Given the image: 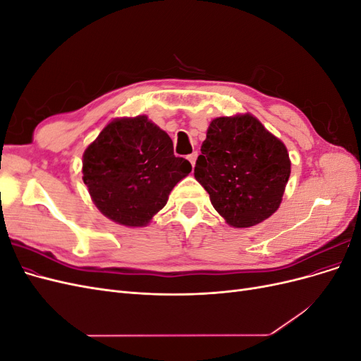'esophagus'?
Wrapping results in <instances>:
<instances>
[{
	"label": "esophagus",
	"mask_w": 361,
	"mask_h": 361,
	"mask_svg": "<svg viewBox=\"0 0 361 361\" xmlns=\"http://www.w3.org/2000/svg\"><path fill=\"white\" fill-rule=\"evenodd\" d=\"M197 157H199V154L197 152H192V154H190L187 158H188V161L191 162V166L194 167V164H195V159H197Z\"/></svg>",
	"instance_id": "esophagus-1"
}]
</instances>
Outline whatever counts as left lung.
<instances>
[{
	"label": "left lung",
	"mask_w": 361,
	"mask_h": 361,
	"mask_svg": "<svg viewBox=\"0 0 361 361\" xmlns=\"http://www.w3.org/2000/svg\"><path fill=\"white\" fill-rule=\"evenodd\" d=\"M200 150L194 178L227 224L256 226L279 209L290 159L286 146L256 117L214 118Z\"/></svg>",
	"instance_id": "8db88e82"
}]
</instances>
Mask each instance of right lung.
<instances>
[{"instance_id": "obj_1", "label": "right lung", "mask_w": 361, "mask_h": 361, "mask_svg": "<svg viewBox=\"0 0 361 361\" xmlns=\"http://www.w3.org/2000/svg\"><path fill=\"white\" fill-rule=\"evenodd\" d=\"M190 171V161L174 157L169 134L146 116L114 118L82 155V180L93 203L128 227L149 224Z\"/></svg>"}]
</instances>
